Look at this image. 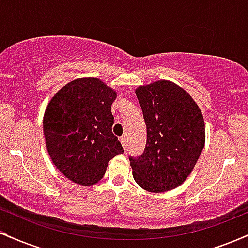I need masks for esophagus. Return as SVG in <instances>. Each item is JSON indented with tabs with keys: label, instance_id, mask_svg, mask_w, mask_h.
I'll return each mask as SVG.
<instances>
[{
	"label": "esophagus",
	"instance_id": "1",
	"mask_svg": "<svg viewBox=\"0 0 248 248\" xmlns=\"http://www.w3.org/2000/svg\"><path fill=\"white\" fill-rule=\"evenodd\" d=\"M120 142H121L122 147H124V149L126 150V148H127V138H126V135L121 136V138H120Z\"/></svg>",
	"mask_w": 248,
	"mask_h": 248
}]
</instances>
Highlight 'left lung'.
<instances>
[{"label": "left lung", "mask_w": 248, "mask_h": 248, "mask_svg": "<svg viewBox=\"0 0 248 248\" xmlns=\"http://www.w3.org/2000/svg\"><path fill=\"white\" fill-rule=\"evenodd\" d=\"M135 93L147 143L141 156H129L133 177L149 192L175 189L191 173L205 144L203 114L187 92L171 81H155Z\"/></svg>", "instance_id": "left-lung-1"}]
</instances>
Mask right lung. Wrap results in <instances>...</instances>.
<instances>
[{"label": "right lung", "instance_id": "right-lung-1", "mask_svg": "<svg viewBox=\"0 0 248 248\" xmlns=\"http://www.w3.org/2000/svg\"><path fill=\"white\" fill-rule=\"evenodd\" d=\"M116 92L100 79H76L51 99L43 119L45 143L57 169L80 186L104 177L108 162L124 153L112 133Z\"/></svg>", "mask_w": 248, "mask_h": 248}]
</instances>
